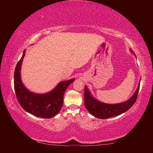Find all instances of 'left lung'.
<instances>
[{
    "instance_id": "left-lung-1",
    "label": "left lung",
    "mask_w": 153,
    "mask_h": 153,
    "mask_svg": "<svg viewBox=\"0 0 153 153\" xmlns=\"http://www.w3.org/2000/svg\"><path fill=\"white\" fill-rule=\"evenodd\" d=\"M130 52L136 56L134 51ZM140 88V84L135 92L128 100L116 104H107L99 101L93 97L86 86L84 88V105L88 112L98 119H107L120 115L129 110L135 103Z\"/></svg>"
}]
</instances>
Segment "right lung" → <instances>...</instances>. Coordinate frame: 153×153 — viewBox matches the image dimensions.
<instances>
[{"label": "right lung", "instance_id": "right-lung-1", "mask_svg": "<svg viewBox=\"0 0 153 153\" xmlns=\"http://www.w3.org/2000/svg\"><path fill=\"white\" fill-rule=\"evenodd\" d=\"M25 54V50L14 73V88L18 102L25 111L36 117L46 119L55 117L63 106L65 91L75 78L61 81L53 90L45 94L31 92L25 87L21 77V68Z\"/></svg>", "mask_w": 153, "mask_h": 153}]
</instances>
